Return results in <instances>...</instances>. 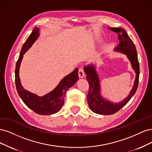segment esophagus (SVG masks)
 <instances>
[{"instance_id": "esophagus-1", "label": "esophagus", "mask_w": 152, "mask_h": 152, "mask_svg": "<svg viewBox=\"0 0 152 152\" xmlns=\"http://www.w3.org/2000/svg\"><path fill=\"white\" fill-rule=\"evenodd\" d=\"M78 75H79L80 77H83L85 76V73L82 67L79 68V70H78Z\"/></svg>"}]
</instances>
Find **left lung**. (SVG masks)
I'll return each instance as SVG.
<instances>
[{
	"instance_id": "8db88e82",
	"label": "left lung",
	"mask_w": 152,
	"mask_h": 152,
	"mask_svg": "<svg viewBox=\"0 0 152 152\" xmlns=\"http://www.w3.org/2000/svg\"><path fill=\"white\" fill-rule=\"evenodd\" d=\"M112 31L118 33L119 44L114 50L126 55L130 61L132 68L136 72V77L133 88L126 98L118 103H113L105 100L100 94V83L95 66L91 64L84 67L86 80L89 83V91L87 95L88 104L90 109L98 114L111 115L116 113L128 103L135 94L138 88L140 76V65L137 51L134 43L125 30L122 28H109Z\"/></svg>"
}]
</instances>
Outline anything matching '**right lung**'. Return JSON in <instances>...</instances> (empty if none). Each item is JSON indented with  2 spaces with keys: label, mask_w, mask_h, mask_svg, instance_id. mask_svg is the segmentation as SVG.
Returning a JSON list of instances; mask_svg holds the SVG:
<instances>
[{
  "label": "right lung",
  "mask_w": 152,
  "mask_h": 152,
  "mask_svg": "<svg viewBox=\"0 0 152 152\" xmlns=\"http://www.w3.org/2000/svg\"><path fill=\"white\" fill-rule=\"evenodd\" d=\"M38 36L39 28L36 27L23 44L16 65L15 83L18 94L27 107L38 114L48 115L57 113L61 109L64 103L66 91L78 80V69L76 68L69 75L65 76L55 89L44 96H38L24 89L19 78V67L23 55L32 46Z\"/></svg>",
  "instance_id": "obj_1"
}]
</instances>
